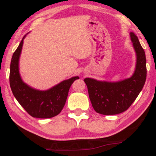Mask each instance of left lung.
<instances>
[{
    "mask_svg": "<svg viewBox=\"0 0 156 156\" xmlns=\"http://www.w3.org/2000/svg\"><path fill=\"white\" fill-rule=\"evenodd\" d=\"M130 40L136 55L133 74L130 78L107 81L86 78L89 99L94 111L104 115H114L126 111L136 99L146 81V56L139 39L133 32Z\"/></svg>",
    "mask_w": 156,
    "mask_h": 156,
    "instance_id": "1",
    "label": "left lung"
}]
</instances>
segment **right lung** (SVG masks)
I'll return each mask as SVG.
<instances>
[{
  "mask_svg": "<svg viewBox=\"0 0 156 156\" xmlns=\"http://www.w3.org/2000/svg\"><path fill=\"white\" fill-rule=\"evenodd\" d=\"M26 35L23 37L17 50L13 53L11 61L9 74L11 89L16 100L33 117L42 119L53 117L62 112L67 101L71 85L75 80L79 79V77L74 76L62 80L46 90L33 88L25 83L20 73L19 62L23 40Z\"/></svg>",
  "mask_w": 156,
  "mask_h": 156,
  "instance_id": "add662e5",
  "label": "right lung"
}]
</instances>
